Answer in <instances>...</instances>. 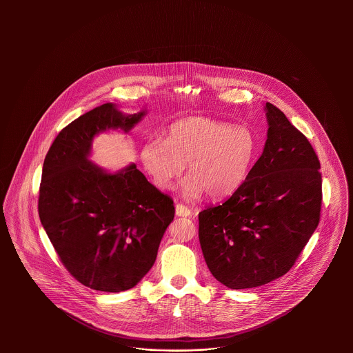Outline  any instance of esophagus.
I'll list each match as a JSON object with an SVG mask.
<instances>
[{"label":"esophagus","mask_w":353,"mask_h":353,"mask_svg":"<svg viewBox=\"0 0 353 353\" xmlns=\"http://www.w3.org/2000/svg\"><path fill=\"white\" fill-rule=\"evenodd\" d=\"M175 213L179 217H189V216H192V210L189 208H186L185 205H182V203H176Z\"/></svg>","instance_id":"34e87169"}]
</instances>
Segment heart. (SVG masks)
Segmentation results:
<instances>
[{
	"instance_id": "b5f03b06",
	"label": "heart",
	"mask_w": 353,
	"mask_h": 353,
	"mask_svg": "<svg viewBox=\"0 0 353 353\" xmlns=\"http://www.w3.org/2000/svg\"><path fill=\"white\" fill-rule=\"evenodd\" d=\"M259 153V140L248 126L225 121L190 117L172 123L165 140H147L140 150V161L152 183L170 190L181 182L185 199H199L206 192L213 199L235 193L248 179Z\"/></svg>"
}]
</instances>
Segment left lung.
I'll list each match as a JSON object with an SVG mask.
<instances>
[{
    "label": "left lung",
    "mask_w": 353,
    "mask_h": 353,
    "mask_svg": "<svg viewBox=\"0 0 353 353\" xmlns=\"http://www.w3.org/2000/svg\"><path fill=\"white\" fill-rule=\"evenodd\" d=\"M268 139L245 183L200 212V245L213 277L231 290L268 284L295 263L319 223L322 178L308 140L266 103Z\"/></svg>",
    "instance_id": "obj_1"
}]
</instances>
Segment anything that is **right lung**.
<instances>
[{"label": "right lung", "mask_w": 353, "mask_h": 353, "mask_svg": "<svg viewBox=\"0 0 353 353\" xmlns=\"http://www.w3.org/2000/svg\"><path fill=\"white\" fill-rule=\"evenodd\" d=\"M147 114L104 103L74 119L46 154L39 217L61 262L95 291L121 292L150 272L174 220V201L134 163L108 171L92 163V143L105 132L129 133Z\"/></svg>", "instance_id": "right-lung-1"}]
</instances>
